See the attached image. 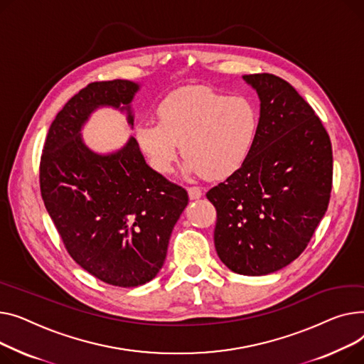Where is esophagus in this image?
Returning a JSON list of instances; mask_svg holds the SVG:
<instances>
[{"label":"esophagus","instance_id":"1","mask_svg":"<svg viewBox=\"0 0 364 364\" xmlns=\"http://www.w3.org/2000/svg\"><path fill=\"white\" fill-rule=\"evenodd\" d=\"M186 191H188V196L191 200H198L203 196V191L198 186H188Z\"/></svg>","mask_w":364,"mask_h":364}]
</instances>
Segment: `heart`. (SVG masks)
<instances>
[{
	"label": "heart",
	"mask_w": 364,
	"mask_h": 364,
	"mask_svg": "<svg viewBox=\"0 0 364 364\" xmlns=\"http://www.w3.org/2000/svg\"><path fill=\"white\" fill-rule=\"evenodd\" d=\"M157 122L136 126V139L149 163L160 173L172 170L181 146L188 159L186 172L208 179L232 175L248 160L260 129V112L250 97L182 88L159 107Z\"/></svg>",
	"instance_id": "heart-1"
}]
</instances>
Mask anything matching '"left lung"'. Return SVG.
<instances>
[{
  "label": "left lung",
  "instance_id": "8db88e82",
  "mask_svg": "<svg viewBox=\"0 0 364 364\" xmlns=\"http://www.w3.org/2000/svg\"><path fill=\"white\" fill-rule=\"evenodd\" d=\"M260 98L248 160L205 197L216 207L215 247L235 273L262 276L294 262L328 210L332 144L311 105L270 73L245 75Z\"/></svg>",
  "mask_w": 364,
  "mask_h": 364
}]
</instances>
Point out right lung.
I'll list each match as a JSON object with an SVG mask.
<instances>
[{
    "instance_id": "1",
    "label": "right lung",
    "mask_w": 364,
    "mask_h": 364,
    "mask_svg": "<svg viewBox=\"0 0 364 364\" xmlns=\"http://www.w3.org/2000/svg\"><path fill=\"white\" fill-rule=\"evenodd\" d=\"M139 85L92 82L58 112L42 149L39 186L70 257L97 279L122 288L149 282L161 269L188 192L149 167L135 138L100 156L80 127L101 105L127 112ZM123 105V107L119 105Z\"/></svg>"
}]
</instances>
